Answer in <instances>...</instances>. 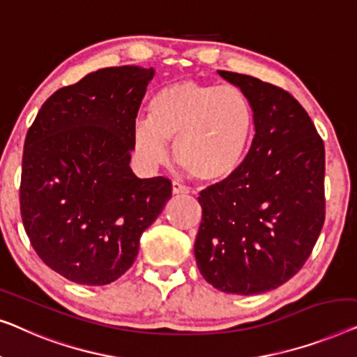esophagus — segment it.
<instances>
[{"label":"esophagus","mask_w":357,"mask_h":357,"mask_svg":"<svg viewBox=\"0 0 357 357\" xmlns=\"http://www.w3.org/2000/svg\"><path fill=\"white\" fill-rule=\"evenodd\" d=\"M189 192H190L189 188H185V185L174 181V183H173V194L174 195H184V194H189Z\"/></svg>","instance_id":"esophagus-1"}]
</instances>
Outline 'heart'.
I'll return each instance as SVG.
<instances>
[{"label": "heart", "mask_w": 357, "mask_h": 357, "mask_svg": "<svg viewBox=\"0 0 357 357\" xmlns=\"http://www.w3.org/2000/svg\"><path fill=\"white\" fill-rule=\"evenodd\" d=\"M254 108L239 89L185 79L153 93L149 119L134 128V145L144 162L160 165L174 142V158L204 183L231 176L244 162L254 134Z\"/></svg>", "instance_id": "b5f03b06"}]
</instances>
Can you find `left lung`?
<instances>
[{
  "label": "left lung",
  "instance_id": "left-lung-1",
  "mask_svg": "<svg viewBox=\"0 0 357 357\" xmlns=\"http://www.w3.org/2000/svg\"><path fill=\"white\" fill-rule=\"evenodd\" d=\"M249 98L254 139L236 172L200 192L194 244L199 272L223 293H267L299 272L325 220V149L286 90L218 71Z\"/></svg>",
  "mask_w": 357,
  "mask_h": 357
}]
</instances>
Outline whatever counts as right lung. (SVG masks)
<instances>
[{
  "label": "right lung",
  "mask_w": 357,
  "mask_h": 357,
  "mask_svg": "<svg viewBox=\"0 0 357 357\" xmlns=\"http://www.w3.org/2000/svg\"><path fill=\"white\" fill-rule=\"evenodd\" d=\"M153 68L90 73L54 92L30 126L21 215L38 257L79 284L102 286L134 264L140 236L169 199L167 178L129 167L134 128Z\"/></svg>",
  "instance_id": "obj_1"
}]
</instances>
